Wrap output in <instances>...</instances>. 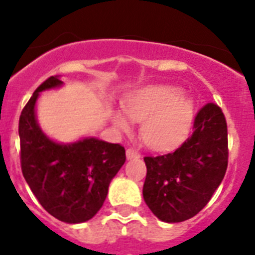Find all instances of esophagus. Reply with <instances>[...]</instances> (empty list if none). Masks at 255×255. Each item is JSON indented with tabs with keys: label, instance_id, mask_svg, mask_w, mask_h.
Here are the masks:
<instances>
[{
	"label": "esophagus",
	"instance_id": "34e87169",
	"mask_svg": "<svg viewBox=\"0 0 255 255\" xmlns=\"http://www.w3.org/2000/svg\"><path fill=\"white\" fill-rule=\"evenodd\" d=\"M126 157H128V159L138 158V157H140V153L135 150L134 148H129V149H126Z\"/></svg>",
	"mask_w": 255,
	"mask_h": 255
}]
</instances>
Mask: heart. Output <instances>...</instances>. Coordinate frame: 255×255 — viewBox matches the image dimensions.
<instances>
[{"label": "heart", "instance_id": "b5f03b06", "mask_svg": "<svg viewBox=\"0 0 255 255\" xmlns=\"http://www.w3.org/2000/svg\"><path fill=\"white\" fill-rule=\"evenodd\" d=\"M126 116L141 123V138L153 149L176 147L188 138L194 121V102L182 96L180 88L150 85L141 88L124 105ZM121 112L114 114V124L121 131H129L130 121Z\"/></svg>", "mask_w": 255, "mask_h": 255}]
</instances>
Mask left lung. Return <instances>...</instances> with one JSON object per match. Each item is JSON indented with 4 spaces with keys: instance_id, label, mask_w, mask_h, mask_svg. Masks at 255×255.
<instances>
[{
    "instance_id": "obj_1",
    "label": "left lung",
    "mask_w": 255,
    "mask_h": 255,
    "mask_svg": "<svg viewBox=\"0 0 255 255\" xmlns=\"http://www.w3.org/2000/svg\"><path fill=\"white\" fill-rule=\"evenodd\" d=\"M227 124L216 103L195 115L193 132L175 152L147 155L143 197L163 222H182L207 206L224 180L229 161Z\"/></svg>"
}]
</instances>
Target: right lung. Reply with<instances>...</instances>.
Returning a JSON list of instances; mask_svg holds the SVG:
<instances>
[{
  "label": "right lung",
  "instance_id": "1",
  "mask_svg": "<svg viewBox=\"0 0 255 255\" xmlns=\"http://www.w3.org/2000/svg\"><path fill=\"white\" fill-rule=\"evenodd\" d=\"M62 85L51 76L37 88L19 120L22 176L49 215L66 224L91 220L101 209L108 186L125 163V148L96 138L60 144L40 130L35 102L40 92Z\"/></svg>",
  "mask_w": 255,
  "mask_h": 255
}]
</instances>
